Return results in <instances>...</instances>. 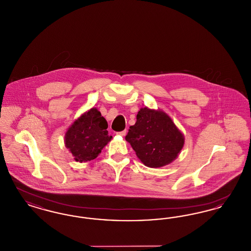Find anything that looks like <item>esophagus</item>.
Returning a JSON list of instances; mask_svg holds the SVG:
<instances>
[{"instance_id": "34e87169", "label": "esophagus", "mask_w": 251, "mask_h": 251, "mask_svg": "<svg viewBox=\"0 0 251 251\" xmlns=\"http://www.w3.org/2000/svg\"><path fill=\"white\" fill-rule=\"evenodd\" d=\"M126 132H127V131H126V130H124V131L117 132V134H118V135H121V136H124V135L126 134Z\"/></svg>"}]
</instances>
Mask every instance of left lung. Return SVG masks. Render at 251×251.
Wrapping results in <instances>:
<instances>
[{
  "label": "left lung",
  "instance_id": "obj_1",
  "mask_svg": "<svg viewBox=\"0 0 251 251\" xmlns=\"http://www.w3.org/2000/svg\"><path fill=\"white\" fill-rule=\"evenodd\" d=\"M125 139L145 166L154 168L174 161L184 144L183 134L165 112L148 107L140 109Z\"/></svg>",
  "mask_w": 251,
  "mask_h": 251
}]
</instances>
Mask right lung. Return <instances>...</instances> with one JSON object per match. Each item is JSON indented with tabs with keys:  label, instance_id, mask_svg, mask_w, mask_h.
Returning <instances> with one entry per match:
<instances>
[{
	"label": "right lung",
	"instance_id": "add662e5",
	"mask_svg": "<svg viewBox=\"0 0 251 251\" xmlns=\"http://www.w3.org/2000/svg\"><path fill=\"white\" fill-rule=\"evenodd\" d=\"M107 128V121L96 108L75 120L65 134V145L74 160L84 163L97 158L112 139Z\"/></svg>",
	"mask_w": 251,
	"mask_h": 251
}]
</instances>
